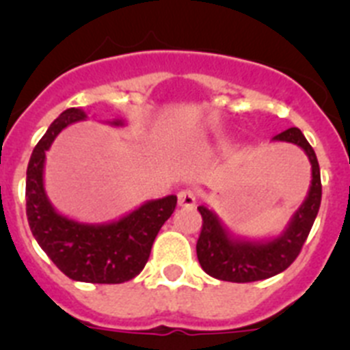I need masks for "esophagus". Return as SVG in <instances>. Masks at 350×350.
Segmentation results:
<instances>
[{
    "label": "esophagus",
    "instance_id": "34e87169",
    "mask_svg": "<svg viewBox=\"0 0 350 350\" xmlns=\"http://www.w3.org/2000/svg\"><path fill=\"white\" fill-rule=\"evenodd\" d=\"M177 200H178V205L184 206V208H193L196 205V191L193 187H184V189L178 191L177 194Z\"/></svg>",
    "mask_w": 350,
    "mask_h": 350
}]
</instances>
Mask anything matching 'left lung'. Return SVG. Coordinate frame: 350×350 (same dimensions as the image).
<instances>
[{
	"label": "left lung",
	"mask_w": 350,
	"mask_h": 350,
	"mask_svg": "<svg viewBox=\"0 0 350 350\" xmlns=\"http://www.w3.org/2000/svg\"><path fill=\"white\" fill-rule=\"evenodd\" d=\"M273 140L291 142L299 145L307 152L312 163V185L308 198L295 213L286 233L267 243L233 240L208 208L198 206L203 221L196 243L198 261L213 279L238 284L270 279L295 262L314 226L323 196L321 170L314 148L298 128L286 129L275 135Z\"/></svg>",
	"instance_id": "8db88e82"
}]
</instances>
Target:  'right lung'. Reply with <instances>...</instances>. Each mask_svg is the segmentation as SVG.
Returning <instances> with one entry per match:
<instances>
[{
    "instance_id": "1",
    "label": "right lung",
    "mask_w": 350,
    "mask_h": 350,
    "mask_svg": "<svg viewBox=\"0 0 350 350\" xmlns=\"http://www.w3.org/2000/svg\"><path fill=\"white\" fill-rule=\"evenodd\" d=\"M83 117L85 113L79 108L64 110L31 154L26 173L27 222L38 245L70 279L92 284L128 282L147 265L161 226L177 206V196L145 203L107 226L80 224L55 212L43 191L45 150L61 129Z\"/></svg>"
}]
</instances>
